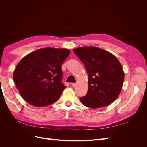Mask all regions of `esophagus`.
Here are the masks:
<instances>
[{
	"label": "esophagus",
	"mask_w": 147,
	"mask_h": 147,
	"mask_svg": "<svg viewBox=\"0 0 147 147\" xmlns=\"http://www.w3.org/2000/svg\"><path fill=\"white\" fill-rule=\"evenodd\" d=\"M76 85H77L76 83H72V86L73 87H75V86H76Z\"/></svg>",
	"instance_id": "esophagus-1"
}]
</instances>
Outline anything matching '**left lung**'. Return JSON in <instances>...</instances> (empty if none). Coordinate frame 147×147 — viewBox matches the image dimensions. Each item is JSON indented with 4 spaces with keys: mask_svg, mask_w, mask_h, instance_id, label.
<instances>
[{
    "mask_svg": "<svg viewBox=\"0 0 147 147\" xmlns=\"http://www.w3.org/2000/svg\"><path fill=\"white\" fill-rule=\"evenodd\" d=\"M88 74V90L82 97V104L92 109L108 106L119 96L124 74L118 59L112 53L94 47L73 50Z\"/></svg>",
    "mask_w": 147,
    "mask_h": 147,
    "instance_id": "obj_1",
    "label": "left lung"
}]
</instances>
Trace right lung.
<instances>
[{"instance_id": "right-lung-1", "label": "right lung", "mask_w": 147, "mask_h": 147, "mask_svg": "<svg viewBox=\"0 0 147 147\" xmlns=\"http://www.w3.org/2000/svg\"><path fill=\"white\" fill-rule=\"evenodd\" d=\"M70 53L65 48H41L20 61L13 78L25 101L35 107H43L59 99L66 88L62 82L61 66Z\"/></svg>"}]
</instances>
